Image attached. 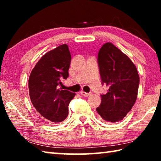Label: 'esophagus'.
Returning <instances> with one entry per match:
<instances>
[{
  "label": "esophagus",
  "instance_id": "esophagus-1",
  "mask_svg": "<svg viewBox=\"0 0 161 161\" xmlns=\"http://www.w3.org/2000/svg\"><path fill=\"white\" fill-rule=\"evenodd\" d=\"M80 94L83 97H89V95H91V93H86V92L81 91V92H80Z\"/></svg>",
  "mask_w": 161,
  "mask_h": 161
}]
</instances>
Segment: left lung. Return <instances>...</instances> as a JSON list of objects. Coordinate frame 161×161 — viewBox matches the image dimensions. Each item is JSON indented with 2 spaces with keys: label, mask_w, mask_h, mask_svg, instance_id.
Listing matches in <instances>:
<instances>
[{
  "label": "left lung",
  "mask_w": 161,
  "mask_h": 161,
  "mask_svg": "<svg viewBox=\"0 0 161 161\" xmlns=\"http://www.w3.org/2000/svg\"><path fill=\"white\" fill-rule=\"evenodd\" d=\"M102 84L108 86L102 94V103L97 111L108 122L121 121L136 101L139 76L129 58L112 43L107 42L99 51L97 58Z\"/></svg>",
  "instance_id": "obj_1"
}]
</instances>
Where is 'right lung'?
I'll return each mask as SVG.
<instances>
[{"mask_svg": "<svg viewBox=\"0 0 161 161\" xmlns=\"http://www.w3.org/2000/svg\"><path fill=\"white\" fill-rule=\"evenodd\" d=\"M71 54L66 44L48 52L37 62L28 80L31 102L43 118L59 123L68 116V106L75 93L59 89L69 77Z\"/></svg>", "mask_w": 161, "mask_h": 161, "instance_id": "obj_1", "label": "right lung"}]
</instances>
